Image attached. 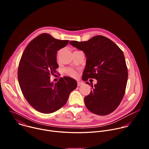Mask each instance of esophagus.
<instances>
[{
  "label": "esophagus",
  "mask_w": 149,
  "mask_h": 149,
  "mask_svg": "<svg viewBox=\"0 0 149 149\" xmlns=\"http://www.w3.org/2000/svg\"><path fill=\"white\" fill-rule=\"evenodd\" d=\"M83 85V83L82 82H80V81H77V86L78 87H79V86H81Z\"/></svg>",
  "instance_id": "1"
}]
</instances>
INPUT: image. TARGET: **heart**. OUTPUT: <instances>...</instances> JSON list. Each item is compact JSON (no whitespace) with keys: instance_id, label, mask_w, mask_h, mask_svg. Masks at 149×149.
<instances>
[{"instance_id":"heart-1","label":"heart","mask_w":149,"mask_h":149,"mask_svg":"<svg viewBox=\"0 0 149 149\" xmlns=\"http://www.w3.org/2000/svg\"><path fill=\"white\" fill-rule=\"evenodd\" d=\"M59 52H60V51L58 52V53H57V56H58ZM65 72H66V73H67V74L68 75H69V76H70V77H71L76 78V77H77V76H78V72H77L75 70H73V69H72V68H68V69H67V70H65Z\"/></svg>"}]
</instances>
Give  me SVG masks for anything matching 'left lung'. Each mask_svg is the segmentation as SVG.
<instances>
[{
    "label": "left lung",
    "instance_id": "obj_1",
    "mask_svg": "<svg viewBox=\"0 0 149 149\" xmlns=\"http://www.w3.org/2000/svg\"><path fill=\"white\" fill-rule=\"evenodd\" d=\"M70 44L83 51L86 56L82 79L97 80L96 84L91 86L90 94L84 98L87 108L100 116L111 113L123 100L128 78L123 51L111 40L101 35L88 41H70ZM86 84L90 86L88 82Z\"/></svg>",
    "mask_w": 149,
    "mask_h": 149
}]
</instances>
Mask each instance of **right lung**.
Here are the masks:
<instances>
[{"label": "right lung", "mask_w": 149, "mask_h": 149, "mask_svg": "<svg viewBox=\"0 0 149 149\" xmlns=\"http://www.w3.org/2000/svg\"><path fill=\"white\" fill-rule=\"evenodd\" d=\"M68 42L42 33L29 42L20 58L17 70L20 88L28 103L40 113L49 114L60 109L77 87L76 81L68 77L55 84L50 81L59 67L57 51Z\"/></svg>", "instance_id": "obj_1"}]
</instances>
